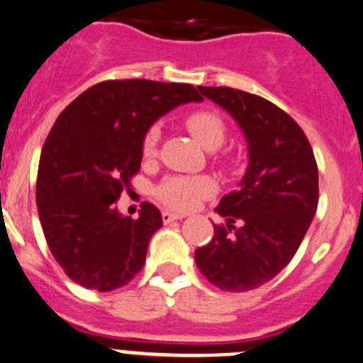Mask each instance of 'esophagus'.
<instances>
[{"label": "esophagus", "instance_id": "34e87169", "mask_svg": "<svg viewBox=\"0 0 363 363\" xmlns=\"http://www.w3.org/2000/svg\"><path fill=\"white\" fill-rule=\"evenodd\" d=\"M184 215H177V213H170V211H162V222L164 223H170L175 222V220H182Z\"/></svg>", "mask_w": 363, "mask_h": 363}]
</instances>
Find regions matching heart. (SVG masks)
I'll return each instance as SVG.
<instances>
[{"label": "heart", "mask_w": 363, "mask_h": 363, "mask_svg": "<svg viewBox=\"0 0 363 363\" xmlns=\"http://www.w3.org/2000/svg\"><path fill=\"white\" fill-rule=\"evenodd\" d=\"M186 127L199 143L208 150H215L225 140V125L223 120L213 111H197L186 118ZM159 141V128L152 127L145 134L143 155L152 157L155 154V147ZM216 191V184L211 177H184L175 175L168 177L157 186L155 195L162 204L179 211L193 209L202 199L209 197Z\"/></svg>", "instance_id": "1"}]
</instances>
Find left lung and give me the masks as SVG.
Returning a JSON list of instances; mask_svg holds the SVG:
<instances>
[{"instance_id": "8db88e82", "label": "left lung", "mask_w": 363, "mask_h": 363, "mask_svg": "<svg viewBox=\"0 0 363 363\" xmlns=\"http://www.w3.org/2000/svg\"><path fill=\"white\" fill-rule=\"evenodd\" d=\"M242 128L249 166L223 195L213 240L195 250L206 279L223 292L269 283L299 249L319 202V170L303 128L272 101L233 87H199Z\"/></svg>"}]
</instances>
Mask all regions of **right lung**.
<instances>
[{"label":"right lung","instance_id":"obj_1","mask_svg":"<svg viewBox=\"0 0 363 363\" xmlns=\"http://www.w3.org/2000/svg\"><path fill=\"white\" fill-rule=\"evenodd\" d=\"M188 101H202L189 84L105 80L53 123L40 152L37 211L53 258L84 289L111 292L143 269L161 211L145 202L132 220L116 202L140 172L148 128Z\"/></svg>","mask_w":363,"mask_h":363}]
</instances>
